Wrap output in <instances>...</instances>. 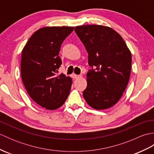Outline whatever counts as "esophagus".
Returning a JSON list of instances; mask_svg holds the SVG:
<instances>
[{
	"instance_id": "esophagus-1",
	"label": "esophagus",
	"mask_w": 154,
	"mask_h": 154,
	"mask_svg": "<svg viewBox=\"0 0 154 154\" xmlns=\"http://www.w3.org/2000/svg\"><path fill=\"white\" fill-rule=\"evenodd\" d=\"M80 77H81L80 75H75V74L72 75V77L74 78V79H77V78H79Z\"/></svg>"
}]
</instances>
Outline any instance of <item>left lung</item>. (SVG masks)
<instances>
[{
  "label": "left lung",
  "mask_w": 154,
  "mask_h": 154,
  "mask_svg": "<svg viewBox=\"0 0 154 154\" xmlns=\"http://www.w3.org/2000/svg\"><path fill=\"white\" fill-rule=\"evenodd\" d=\"M88 53L92 67L87 74V88L83 95L97 110L114 105L128 83L132 55L120 35L111 28L84 25L75 28Z\"/></svg>",
  "instance_id": "8db88e82"
}]
</instances>
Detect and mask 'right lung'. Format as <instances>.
I'll use <instances>...</instances> for the list:
<instances>
[{
	"label": "right lung",
	"mask_w": 154,
	"mask_h": 154,
	"mask_svg": "<svg viewBox=\"0 0 154 154\" xmlns=\"http://www.w3.org/2000/svg\"><path fill=\"white\" fill-rule=\"evenodd\" d=\"M74 27H44L32 35L23 49L21 77L29 95L48 110L64 104L70 93L72 79L63 73L56 77L62 63L61 45Z\"/></svg>",
	"instance_id": "obj_1"
}]
</instances>
